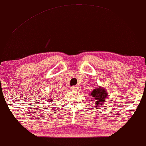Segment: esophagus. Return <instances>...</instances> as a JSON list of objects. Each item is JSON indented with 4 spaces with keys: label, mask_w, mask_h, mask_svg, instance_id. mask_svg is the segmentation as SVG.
Returning <instances> with one entry per match:
<instances>
[{
    "label": "esophagus",
    "mask_w": 146,
    "mask_h": 146,
    "mask_svg": "<svg viewBox=\"0 0 146 146\" xmlns=\"http://www.w3.org/2000/svg\"><path fill=\"white\" fill-rule=\"evenodd\" d=\"M72 91H77L78 90V86H72L71 88Z\"/></svg>",
    "instance_id": "esophagus-1"
}]
</instances>
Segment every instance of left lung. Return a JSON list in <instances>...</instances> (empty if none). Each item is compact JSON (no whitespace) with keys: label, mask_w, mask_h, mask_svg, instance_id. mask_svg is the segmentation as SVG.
<instances>
[{"label":"left lung","mask_w":146,"mask_h":146,"mask_svg":"<svg viewBox=\"0 0 146 146\" xmlns=\"http://www.w3.org/2000/svg\"><path fill=\"white\" fill-rule=\"evenodd\" d=\"M90 95L92 96L93 99L95 100V106L97 108L103 107L106 104L107 99L108 98V94L106 89L102 86H98L95 88L90 93Z\"/></svg>","instance_id":"8db88e82"}]
</instances>
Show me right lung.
Here are the masks:
<instances>
[{"label":"right lung","instance_id":"1","mask_svg":"<svg viewBox=\"0 0 146 146\" xmlns=\"http://www.w3.org/2000/svg\"><path fill=\"white\" fill-rule=\"evenodd\" d=\"M53 94H54V93H53ZM51 100H52V98H51V99H48V101H49V102H51Z\"/></svg>","mask_w":146,"mask_h":146}]
</instances>
